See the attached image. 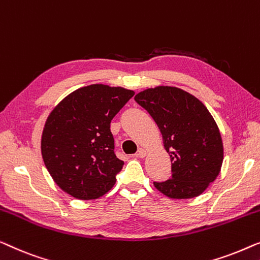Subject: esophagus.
I'll return each instance as SVG.
<instances>
[{
	"label": "esophagus",
	"mask_w": 260,
	"mask_h": 260,
	"mask_svg": "<svg viewBox=\"0 0 260 260\" xmlns=\"http://www.w3.org/2000/svg\"><path fill=\"white\" fill-rule=\"evenodd\" d=\"M146 154H147V151H146L145 148H140L137 154H135V156H137V158H145Z\"/></svg>",
	"instance_id": "1"
}]
</instances>
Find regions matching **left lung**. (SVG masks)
Segmentation results:
<instances>
[{
    "label": "left lung",
    "instance_id": "obj_1",
    "mask_svg": "<svg viewBox=\"0 0 260 260\" xmlns=\"http://www.w3.org/2000/svg\"><path fill=\"white\" fill-rule=\"evenodd\" d=\"M134 100L147 111L162 134L172 175L155 188L172 199L202 194L220 173L224 146L213 116L202 101L177 87L158 86Z\"/></svg>",
    "mask_w": 260,
    "mask_h": 260
}]
</instances>
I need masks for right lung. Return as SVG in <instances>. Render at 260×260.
<instances>
[{
  "mask_svg": "<svg viewBox=\"0 0 260 260\" xmlns=\"http://www.w3.org/2000/svg\"><path fill=\"white\" fill-rule=\"evenodd\" d=\"M134 92L95 83L74 90L50 112L41 153L53 180L80 200L100 198L113 186L123 161L114 153L111 121Z\"/></svg>",
  "mask_w": 260,
  "mask_h": 260,
  "instance_id": "add662e5",
  "label": "right lung"
}]
</instances>
